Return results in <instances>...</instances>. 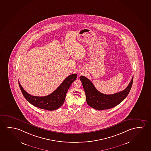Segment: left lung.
<instances>
[{
    "mask_svg": "<svg viewBox=\"0 0 151 151\" xmlns=\"http://www.w3.org/2000/svg\"><path fill=\"white\" fill-rule=\"evenodd\" d=\"M133 79L134 77L132 78L127 87L123 91L114 94L106 95L98 91L91 81L86 77H80L85 91L87 104L98 110L112 108L122 102L129 93L133 83Z\"/></svg>",
    "mask_w": 151,
    "mask_h": 151,
    "instance_id": "obj_1",
    "label": "left lung"
}]
</instances>
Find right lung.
I'll list each match as a JSON object with an SVG mask.
<instances>
[{
  "instance_id": "obj_1",
  "label": "right lung",
  "mask_w": 151,
  "mask_h": 151,
  "mask_svg": "<svg viewBox=\"0 0 151 151\" xmlns=\"http://www.w3.org/2000/svg\"><path fill=\"white\" fill-rule=\"evenodd\" d=\"M77 78V74L69 76L55 91L49 95L43 97L31 95L23 89L19 81V85L24 97L30 104L39 108L53 111L58 109L63 104L68 89Z\"/></svg>"
}]
</instances>
